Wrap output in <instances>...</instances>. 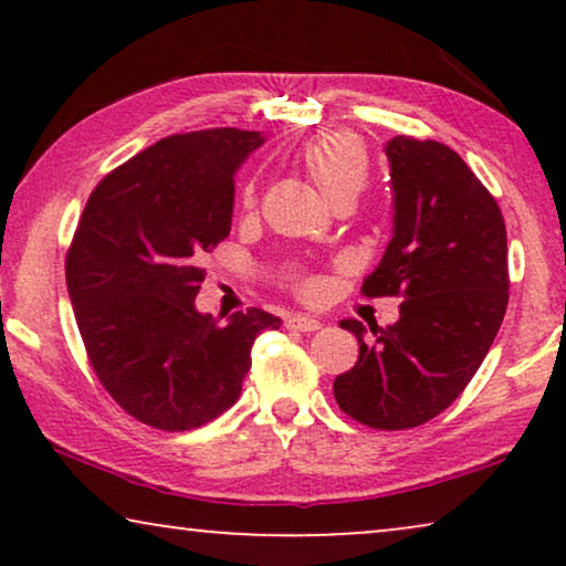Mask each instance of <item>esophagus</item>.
I'll return each mask as SVG.
<instances>
[{"label": "esophagus", "mask_w": 566, "mask_h": 566, "mask_svg": "<svg viewBox=\"0 0 566 566\" xmlns=\"http://www.w3.org/2000/svg\"><path fill=\"white\" fill-rule=\"evenodd\" d=\"M285 327L296 329V332H316L322 327V322L314 319V316H306V314H291L289 319H285Z\"/></svg>", "instance_id": "esophagus-1"}]
</instances>
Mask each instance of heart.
Wrapping results in <instances>:
<instances>
[{
  "mask_svg": "<svg viewBox=\"0 0 566 566\" xmlns=\"http://www.w3.org/2000/svg\"><path fill=\"white\" fill-rule=\"evenodd\" d=\"M301 165L329 203L358 198L368 182V154L350 134H327L308 142L301 151ZM244 203L254 206V185L247 188ZM301 289L308 285L301 283Z\"/></svg>",
  "mask_w": 566,
  "mask_h": 566,
  "instance_id": "b5f03b06",
  "label": "heart"
}]
</instances>
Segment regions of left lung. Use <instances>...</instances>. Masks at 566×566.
<instances>
[{"mask_svg":"<svg viewBox=\"0 0 566 566\" xmlns=\"http://www.w3.org/2000/svg\"><path fill=\"white\" fill-rule=\"evenodd\" d=\"M394 237L363 293L401 296L399 322L374 339L358 319V363L335 378L345 415L376 430L432 420L467 389L507 308V231L497 200L453 149L394 136Z\"/></svg>","mask_w":566,"mask_h":566,"instance_id":"obj_1","label":"left lung"}]
</instances>
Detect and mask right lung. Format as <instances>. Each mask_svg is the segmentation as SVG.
I'll return each mask as SVG.
<instances>
[{
	"mask_svg": "<svg viewBox=\"0 0 566 566\" xmlns=\"http://www.w3.org/2000/svg\"><path fill=\"white\" fill-rule=\"evenodd\" d=\"M260 130L175 134L115 167L84 206L66 252V289L90 363L138 422L192 430L234 405L254 337L281 319L247 308L219 324L196 296L206 252L223 242L234 175Z\"/></svg>",
	"mask_w": 566,
	"mask_h": 566,
	"instance_id": "1",
	"label": "right lung"
}]
</instances>
